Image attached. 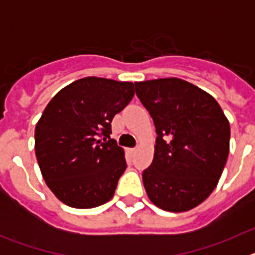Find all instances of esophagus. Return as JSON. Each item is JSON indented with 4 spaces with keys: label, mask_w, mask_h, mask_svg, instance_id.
I'll return each mask as SVG.
<instances>
[{
    "label": "esophagus",
    "mask_w": 255,
    "mask_h": 255,
    "mask_svg": "<svg viewBox=\"0 0 255 255\" xmlns=\"http://www.w3.org/2000/svg\"><path fill=\"white\" fill-rule=\"evenodd\" d=\"M136 150H138V149H136V148H130L129 153H130V154H131V155H134L135 153H136Z\"/></svg>",
    "instance_id": "34e87169"
}]
</instances>
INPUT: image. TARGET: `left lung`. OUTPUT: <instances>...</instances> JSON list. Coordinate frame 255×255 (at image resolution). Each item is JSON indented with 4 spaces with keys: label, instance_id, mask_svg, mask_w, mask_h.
Wrapping results in <instances>:
<instances>
[{
    "label": "left lung",
    "instance_id": "left-lung-1",
    "mask_svg": "<svg viewBox=\"0 0 255 255\" xmlns=\"http://www.w3.org/2000/svg\"><path fill=\"white\" fill-rule=\"evenodd\" d=\"M157 139L143 184L154 206L168 212L195 208L217 186L230 152V124L217 101L177 78L135 83Z\"/></svg>",
    "mask_w": 255,
    "mask_h": 255
}]
</instances>
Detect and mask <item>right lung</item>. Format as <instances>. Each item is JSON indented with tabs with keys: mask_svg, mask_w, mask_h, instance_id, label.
I'll use <instances>...</instances> for the list:
<instances>
[{
	"mask_svg": "<svg viewBox=\"0 0 255 255\" xmlns=\"http://www.w3.org/2000/svg\"><path fill=\"white\" fill-rule=\"evenodd\" d=\"M134 97V84L79 79L56 94L35 126V157L51 191L66 206L94 208L111 199L126 168L111 121Z\"/></svg>",
	"mask_w": 255,
	"mask_h": 255,
	"instance_id": "obj_1",
	"label": "right lung"
}]
</instances>
